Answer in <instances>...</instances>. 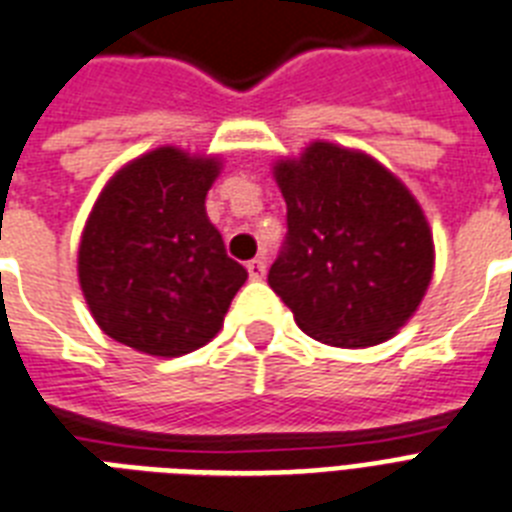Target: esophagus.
<instances>
[{
  "mask_svg": "<svg viewBox=\"0 0 512 512\" xmlns=\"http://www.w3.org/2000/svg\"><path fill=\"white\" fill-rule=\"evenodd\" d=\"M265 268H268L265 257H255V260H249V263H247L249 278H252V281H260V278L265 276Z\"/></svg>",
  "mask_w": 512,
  "mask_h": 512,
  "instance_id": "obj_1",
  "label": "esophagus"
}]
</instances>
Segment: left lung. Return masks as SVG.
<instances>
[{"mask_svg":"<svg viewBox=\"0 0 512 512\" xmlns=\"http://www.w3.org/2000/svg\"><path fill=\"white\" fill-rule=\"evenodd\" d=\"M286 239L268 270L297 326L331 347H373L418 310L434 239L400 178L355 149L313 141L276 162Z\"/></svg>","mask_w":512,"mask_h":512,"instance_id":"8db88e82","label":"left lung"}]
</instances>
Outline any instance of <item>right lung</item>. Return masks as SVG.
Segmentation results:
<instances>
[{
  "instance_id": "1",
  "label": "right lung",
  "mask_w": 512,
  "mask_h": 512,
  "mask_svg": "<svg viewBox=\"0 0 512 512\" xmlns=\"http://www.w3.org/2000/svg\"><path fill=\"white\" fill-rule=\"evenodd\" d=\"M218 157L160 147L107 181L78 247V281L115 342L155 357L199 350L223 326L247 270L226 255L205 197Z\"/></svg>"
}]
</instances>
